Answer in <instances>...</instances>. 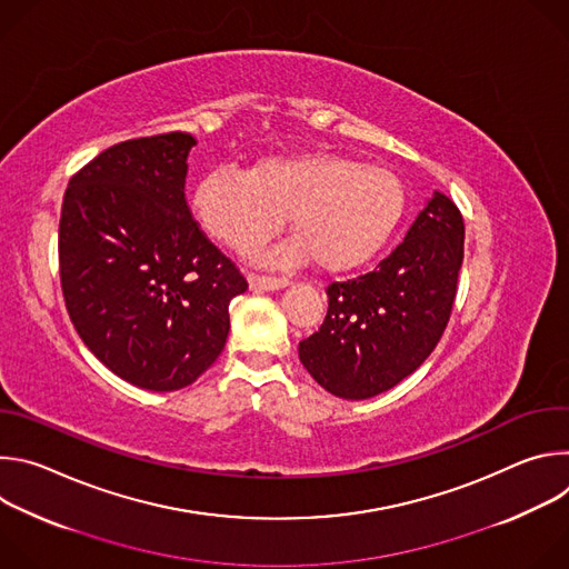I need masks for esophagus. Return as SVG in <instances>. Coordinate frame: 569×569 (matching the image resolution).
Masks as SVG:
<instances>
[{
	"label": "esophagus",
	"mask_w": 569,
	"mask_h": 569,
	"mask_svg": "<svg viewBox=\"0 0 569 569\" xmlns=\"http://www.w3.org/2000/svg\"><path fill=\"white\" fill-rule=\"evenodd\" d=\"M250 288L257 292L263 290H281L288 286V279H274V277H261V274H250Z\"/></svg>",
	"instance_id": "1"
}]
</instances>
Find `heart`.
<instances>
[{
    "label": "heart",
    "instance_id": "1",
    "mask_svg": "<svg viewBox=\"0 0 569 569\" xmlns=\"http://www.w3.org/2000/svg\"><path fill=\"white\" fill-rule=\"evenodd\" d=\"M191 209L220 246L248 252L270 238L286 216L295 238L270 259L297 263L312 257L327 272L367 263L385 246L402 213V187L385 169L356 159L301 150L259 159L250 176L216 169L200 178Z\"/></svg>",
    "mask_w": 569,
    "mask_h": 569
}]
</instances>
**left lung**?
Here are the masks:
<instances>
[{
  "label": "left lung",
  "mask_w": 569,
  "mask_h": 569,
  "mask_svg": "<svg viewBox=\"0 0 569 569\" xmlns=\"http://www.w3.org/2000/svg\"><path fill=\"white\" fill-rule=\"evenodd\" d=\"M463 261V218L435 191L373 272L331 283L321 329L299 360L333 396L365 400L415 373L441 340Z\"/></svg>",
  "instance_id": "obj_1"
}]
</instances>
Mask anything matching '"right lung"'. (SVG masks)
<instances>
[{"instance_id":"1","label":"right lung","mask_w":569,"mask_h":569,"mask_svg":"<svg viewBox=\"0 0 569 569\" xmlns=\"http://www.w3.org/2000/svg\"><path fill=\"white\" fill-rule=\"evenodd\" d=\"M196 139L121 141L64 191L58 257L64 303L88 349L148 391L198 380L229 333V301L248 290L198 229L184 182Z\"/></svg>"}]
</instances>
